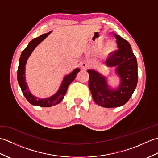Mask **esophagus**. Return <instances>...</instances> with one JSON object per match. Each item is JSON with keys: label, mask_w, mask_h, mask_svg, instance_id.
<instances>
[{"label": "esophagus", "mask_w": 158, "mask_h": 158, "mask_svg": "<svg viewBox=\"0 0 158 158\" xmlns=\"http://www.w3.org/2000/svg\"><path fill=\"white\" fill-rule=\"evenodd\" d=\"M80 66H81V68L82 69H88V67H89V64H88V62H87L83 61V62L80 63Z\"/></svg>", "instance_id": "obj_1"}]
</instances>
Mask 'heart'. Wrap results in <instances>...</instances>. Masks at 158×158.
I'll list each match as a JSON object with an SVG mask.
<instances>
[{
    "mask_svg": "<svg viewBox=\"0 0 158 158\" xmlns=\"http://www.w3.org/2000/svg\"><path fill=\"white\" fill-rule=\"evenodd\" d=\"M116 48L115 43L112 41H110L106 43V45L105 47V52L106 53H110L115 50Z\"/></svg>",
    "mask_w": 158,
    "mask_h": 158,
    "instance_id": "b5f03b06",
    "label": "heart"
}]
</instances>
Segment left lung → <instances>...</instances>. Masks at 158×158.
Masks as SVG:
<instances>
[{
  "mask_svg": "<svg viewBox=\"0 0 158 158\" xmlns=\"http://www.w3.org/2000/svg\"><path fill=\"white\" fill-rule=\"evenodd\" d=\"M113 34L119 49L109 56L105 63L110 67L117 66V73L121 78L119 88L116 90L110 89L105 77L94 70H88L93 100L97 105L106 108L125 105L132 96L138 81L137 61L130 45L119 35Z\"/></svg>",
  "mask_w": 158,
  "mask_h": 158,
  "instance_id": "1",
  "label": "left lung"
}]
</instances>
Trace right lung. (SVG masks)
<instances>
[{
	"label": "right lung",
	"mask_w": 158,
	"mask_h": 158,
	"mask_svg": "<svg viewBox=\"0 0 158 158\" xmlns=\"http://www.w3.org/2000/svg\"><path fill=\"white\" fill-rule=\"evenodd\" d=\"M49 33L50 32L48 33H46V34L42 35L39 36V37H36L34 39H32V41L29 43L28 46L26 47L22 52L21 56H20L19 58V66L18 69V83L20 88H21L22 92L23 93V94L24 95L25 98L30 103L32 104V105L42 107L52 106L61 102L67 91L68 87L69 86L70 83L74 81V79H75L77 73L80 71L79 69H76L75 70H74L71 73L69 74V75L66 76L63 80L61 86H60L58 91L57 92V93L54 96L50 97V98L45 99H39L36 98V97L31 94V92H29L27 85H26L25 79L24 70L26 63V61H27L28 57L31 55V53H32L33 50H34V49L43 41V39H45L47 36H48Z\"/></svg>",
	"instance_id": "obj_1"
}]
</instances>
